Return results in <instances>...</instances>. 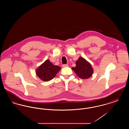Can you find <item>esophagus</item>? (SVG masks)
Masks as SVG:
<instances>
[{
	"mask_svg": "<svg viewBox=\"0 0 129 129\" xmlns=\"http://www.w3.org/2000/svg\"><path fill=\"white\" fill-rule=\"evenodd\" d=\"M68 66H68V64H63V65H62V67H68Z\"/></svg>",
	"mask_w": 129,
	"mask_h": 129,
	"instance_id": "1",
	"label": "esophagus"
}]
</instances>
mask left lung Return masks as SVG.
Instances as JSON below:
<instances>
[{
	"label": "left lung",
	"mask_w": 129,
	"mask_h": 129,
	"mask_svg": "<svg viewBox=\"0 0 129 129\" xmlns=\"http://www.w3.org/2000/svg\"><path fill=\"white\" fill-rule=\"evenodd\" d=\"M76 66L72 69L80 78L86 79L92 76L93 70L91 65L85 58L80 57L76 61Z\"/></svg>",
	"instance_id": "left-lung-1"
}]
</instances>
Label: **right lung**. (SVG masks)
Returning a JSON list of instances; mask_svg holds the SVG:
<instances>
[{"mask_svg": "<svg viewBox=\"0 0 129 129\" xmlns=\"http://www.w3.org/2000/svg\"><path fill=\"white\" fill-rule=\"evenodd\" d=\"M61 68L54 65L47 59L36 70L37 76L44 81H48L55 77Z\"/></svg>", "mask_w": 129, "mask_h": 129, "instance_id": "add662e5", "label": "right lung"}]
</instances>
